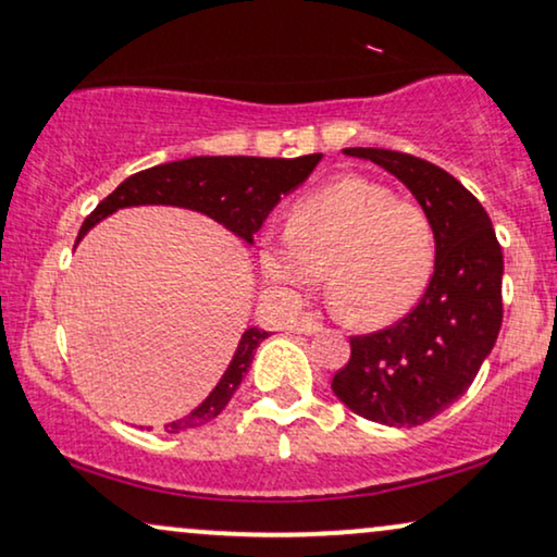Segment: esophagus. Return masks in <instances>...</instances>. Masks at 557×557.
Instances as JSON below:
<instances>
[{"mask_svg":"<svg viewBox=\"0 0 557 557\" xmlns=\"http://www.w3.org/2000/svg\"><path fill=\"white\" fill-rule=\"evenodd\" d=\"M321 329H323V323L315 321L313 315H302V319H300L298 323H295V331H298V334H306V336L319 334Z\"/></svg>","mask_w":557,"mask_h":557,"instance_id":"obj_1","label":"esophagus"}]
</instances>
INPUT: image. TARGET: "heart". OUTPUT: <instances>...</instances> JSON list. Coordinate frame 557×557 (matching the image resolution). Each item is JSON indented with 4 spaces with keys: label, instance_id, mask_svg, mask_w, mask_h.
Masks as SVG:
<instances>
[{
    "label": "heart",
    "instance_id": "heart-1",
    "mask_svg": "<svg viewBox=\"0 0 557 557\" xmlns=\"http://www.w3.org/2000/svg\"><path fill=\"white\" fill-rule=\"evenodd\" d=\"M434 257L426 210L360 174L298 197L287 210L285 238L267 236L259 246L267 283L300 293L323 270L329 306L357 329L404 319L432 280Z\"/></svg>",
    "mask_w": 557,
    "mask_h": 557
}]
</instances>
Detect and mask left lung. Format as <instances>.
Here are the masks:
<instances>
[{
  "instance_id": "8db88e82",
  "label": "left lung",
  "mask_w": 557,
  "mask_h": 557,
  "mask_svg": "<svg viewBox=\"0 0 557 557\" xmlns=\"http://www.w3.org/2000/svg\"><path fill=\"white\" fill-rule=\"evenodd\" d=\"M404 182L432 218L434 274L411 313L368 336H351V357L331 391L357 417L419 426L473 383L504 319V255L481 202L445 169L411 153L344 149Z\"/></svg>"
}]
</instances>
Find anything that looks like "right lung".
<instances>
[{
  "mask_svg": "<svg viewBox=\"0 0 557 557\" xmlns=\"http://www.w3.org/2000/svg\"><path fill=\"white\" fill-rule=\"evenodd\" d=\"M321 153H308L298 159H259V157H193L182 161H169L144 172L133 174L117 185L112 195L91 210V215L82 223L76 244L87 236L89 228L104 218L117 213L121 208L136 206H174L197 210V213L213 218L223 228L255 244V234L262 228L267 215L277 206L280 197L293 193L302 182L311 177ZM267 331L251 326L238 339L234 360L210 396L195 406L187 417L169 421L164 426L169 434L185 432L213 421L228 406L238 385L249 370L259 344L267 339Z\"/></svg>",
  "mask_w": 557,
  "mask_h": 557,
  "instance_id": "obj_1",
  "label": "right lung"
}]
</instances>
